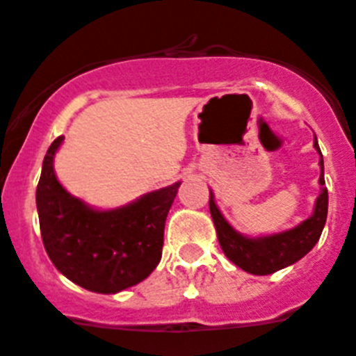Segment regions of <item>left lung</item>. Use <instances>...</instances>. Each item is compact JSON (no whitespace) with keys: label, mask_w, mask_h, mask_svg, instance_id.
Here are the masks:
<instances>
[{"label":"left lung","mask_w":356,"mask_h":356,"mask_svg":"<svg viewBox=\"0 0 356 356\" xmlns=\"http://www.w3.org/2000/svg\"><path fill=\"white\" fill-rule=\"evenodd\" d=\"M314 147L321 156V193L314 205L312 216L294 228L280 232V234L248 237L226 221L213 200V193L210 191V216H212L213 226H216L221 250L235 266L241 267L242 271L257 276L271 275V273L280 271V269L292 266L303 259L319 241L323 228H325L326 216H328V191L325 187V162H323V155H321L319 144H317V137H314Z\"/></svg>","instance_id":"obj_1"}]
</instances>
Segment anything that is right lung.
Wrapping results in <instances>:
<instances>
[{
  "mask_svg": "<svg viewBox=\"0 0 356 356\" xmlns=\"http://www.w3.org/2000/svg\"><path fill=\"white\" fill-rule=\"evenodd\" d=\"M62 143L64 137L53 140L44 156L35 194L49 260L72 284L97 294L140 284L162 259L165 217L181 181L118 209H94L56 178L53 160Z\"/></svg>",
  "mask_w": 356,
  "mask_h": 356,
  "instance_id": "obj_1",
  "label": "right lung"
}]
</instances>
